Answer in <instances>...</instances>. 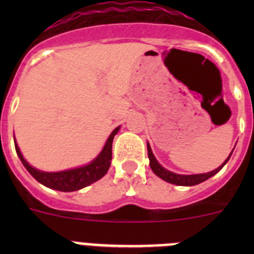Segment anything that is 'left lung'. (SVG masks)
Masks as SVG:
<instances>
[{"label": "left lung", "mask_w": 254, "mask_h": 254, "mask_svg": "<svg viewBox=\"0 0 254 254\" xmlns=\"http://www.w3.org/2000/svg\"><path fill=\"white\" fill-rule=\"evenodd\" d=\"M232 154L229 155V158L224 161L223 165H220L219 168H216V169L212 170V172L203 173V174H192V176H182V174H176V173L169 172V170H167L165 168L161 167L160 164L158 163V160L155 159L154 154H152L151 151V147H150V145L147 143V155H149L150 167H151L152 172H154L159 178L163 179V181L168 182V183H172V185H177V186H196V185H199V183H202V182L207 181L208 178H211V177L215 176L216 173H219L220 170H221V168L228 163V160L230 159Z\"/></svg>", "instance_id": "obj_1"}]
</instances>
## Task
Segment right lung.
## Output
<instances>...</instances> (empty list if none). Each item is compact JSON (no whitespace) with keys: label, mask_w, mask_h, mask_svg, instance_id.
I'll list each match as a JSON object with an SVG mask.
<instances>
[{"label":"right lung","mask_w":254,"mask_h":254,"mask_svg":"<svg viewBox=\"0 0 254 254\" xmlns=\"http://www.w3.org/2000/svg\"><path fill=\"white\" fill-rule=\"evenodd\" d=\"M118 129H120V127H117L112 132L107 142H105L104 147H103L102 152L90 164L84 165V167L75 168V169L64 170V172L48 173L35 169L31 165H29L28 161L24 159L16 142H15V149H16L17 156L24 164V167L39 183H42L46 187L52 188V190H62V192H73V190H81V188L91 185L94 182L99 181L107 174L112 161V143H113V138Z\"/></svg>","instance_id":"right-lung-1"}]
</instances>
